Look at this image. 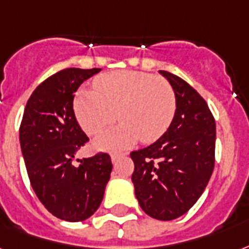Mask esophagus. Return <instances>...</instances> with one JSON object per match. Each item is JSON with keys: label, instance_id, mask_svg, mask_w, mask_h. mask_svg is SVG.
Segmentation results:
<instances>
[{"label": "esophagus", "instance_id": "34e87169", "mask_svg": "<svg viewBox=\"0 0 249 249\" xmlns=\"http://www.w3.org/2000/svg\"><path fill=\"white\" fill-rule=\"evenodd\" d=\"M120 157V154H111V160L112 163H115L117 160V158Z\"/></svg>", "mask_w": 249, "mask_h": 249}]
</instances>
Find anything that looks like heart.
Listing matches in <instances>:
<instances>
[{"label": "heart", "mask_w": 249, "mask_h": 249, "mask_svg": "<svg viewBox=\"0 0 249 249\" xmlns=\"http://www.w3.org/2000/svg\"><path fill=\"white\" fill-rule=\"evenodd\" d=\"M94 90H81L74 98V111L87 134H96L117 120L95 140L103 150H123L141 138L158 140L170 126L176 111L175 91L162 77L134 70L100 75Z\"/></svg>", "instance_id": "b5f03b06"}]
</instances>
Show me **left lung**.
I'll list each match as a JSON object with an SVG mask.
<instances>
[{
  "mask_svg": "<svg viewBox=\"0 0 249 249\" xmlns=\"http://www.w3.org/2000/svg\"><path fill=\"white\" fill-rule=\"evenodd\" d=\"M175 91L176 111L154 143L130 153L138 204L159 221L181 217L196 204L214 170L215 121L204 98L184 79L160 70Z\"/></svg>",
  "mask_w": 249,
  "mask_h": 249,
  "instance_id": "8db88e82",
  "label": "left lung"
}]
</instances>
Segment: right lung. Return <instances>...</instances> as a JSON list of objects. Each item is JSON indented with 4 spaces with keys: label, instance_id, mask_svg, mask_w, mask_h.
Returning <instances> with one entry per match:
<instances>
[{
    "label": "right lung",
    "instance_id": "obj_1",
    "mask_svg": "<svg viewBox=\"0 0 249 249\" xmlns=\"http://www.w3.org/2000/svg\"><path fill=\"white\" fill-rule=\"evenodd\" d=\"M100 69L69 68L53 74L30 96L19 129L28 179L49 213L62 221L90 218L103 200L111 176L109 155L99 153L73 164L89 138L73 109L74 92Z\"/></svg>",
    "mask_w": 249,
    "mask_h": 249
}]
</instances>
